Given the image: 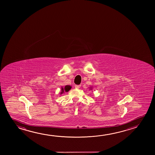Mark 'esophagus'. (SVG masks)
<instances>
[{
	"mask_svg": "<svg viewBox=\"0 0 155 155\" xmlns=\"http://www.w3.org/2000/svg\"><path fill=\"white\" fill-rule=\"evenodd\" d=\"M74 87H75V88H76V89H79V88H80L81 85H76L74 86Z\"/></svg>",
	"mask_w": 155,
	"mask_h": 155,
	"instance_id": "obj_1",
	"label": "esophagus"
}]
</instances>
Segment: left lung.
Masks as SVG:
<instances>
[{
    "label": "left lung",
    "instance_id": "left-lung-1",
    "mask_svg": "<svg viewBox=\"0 0 155 155\" xmlns=\"http://www.w3.org/2000/svg\"><path fill=\"white\" fill-rule=\"evenodd\" d=\"M89 89H90V90H92V86H90Z\"/></svg>",
    "mask_w": 155,
    "mask_h": 155
}]
</instances>
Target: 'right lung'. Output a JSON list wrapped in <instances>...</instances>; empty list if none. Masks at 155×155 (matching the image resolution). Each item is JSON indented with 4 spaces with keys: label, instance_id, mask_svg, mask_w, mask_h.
<instances>
[{
    "label": "right lung",
    "instance_id": "1",
    "mask_svg": "<svg viewBox=\"0 0 155 155\" xmlns=\"http://www.w3.org/2000/svg\"><path fill=\"white\" fill-rule=\"evenodd\" d=\"M71 87H71V86H70V85H65L64 87L61 86V92L60 94H64L65 92H67L69 91L70 90H71Z\"/></svg>",
    "mask_w": 155,
    "mask_h": 155
}]
</instances>
